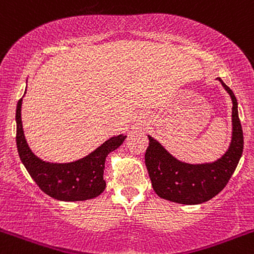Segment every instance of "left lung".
<instances>
[{"mask_svg":"<svg viewBox=\"0 0 254 254\" xmlns=\"http://www.w3.org/2000/svg\"><path fill=\"white\" fill-rule=\"evenodd\" d=\"M219 82L233 101V138L228 152L212 164L190 165L169 154L150 136L144 161L154 191L163 199L178 204H201L216 196L229 182L244 150V132L238 113V101L231 89Z\"/></svg>","mask_w":254,"mask_h":254,"instance_id":"obj_1","label":"left lung"}]
</instances>
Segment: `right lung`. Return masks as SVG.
Segmentation results:
<instances>
[{"mask_svg": "<svg viewBox=\"0 0 254 254\" xmlns=\"http://www.w3.org/2000/svg\"><path fill=\"white\" fill-rule=\"evenodd\" d=\"M21 102L23 99L19 100L15 113L16 147L24 166L37 186L49 196L63 201H82L101 194L106 188V157L121 146L127 135L114 136L79 160L66 164L47 163L33 154L25 140Z\"/></svg>", "mask_w": 254, "mask_h": 254, "instance_id": "right-lung-1", "label": "right lung"}]
</instances>
